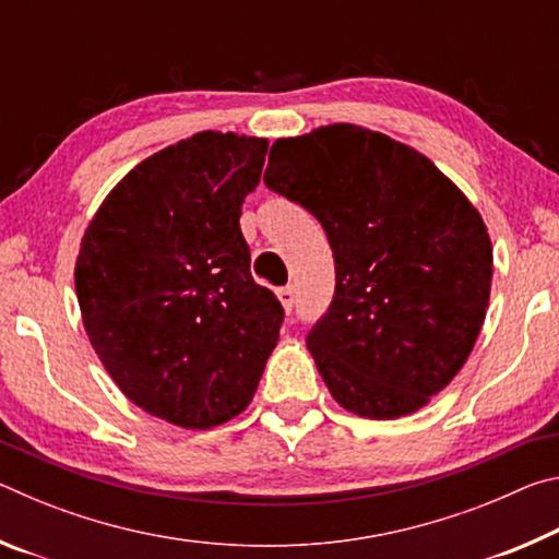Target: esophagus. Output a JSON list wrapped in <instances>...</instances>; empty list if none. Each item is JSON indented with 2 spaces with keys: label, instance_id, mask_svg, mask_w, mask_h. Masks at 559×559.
Masks as SVG:
<instances>
[{
  "label": "esophagus",
  "instance_id": "34e87169",
  "mask_svg": "<svg viewBox=\"0 0 559 559\" xmlns=\"http://www.w3.org/2000/svg\"><path fill=\"white\" fill-rule=\"evenodd\" d=\"M278 300H281V306L286 308V313H290L293 306H296V288H293V286L278 288Z\"/></svg>",
  "mask_w": 559,
  "mask_h": 559
}]
</instances>
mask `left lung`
<instances>
[{
  "mask_svg": "<svg viewBox=\"0 0 559 559\" xmlns=\"http://www.w3.org/2000/svg\"><path fill=\"white\" fill-rule=\"evenodd\" d=\"M263 182L306 206L333 249L335 296L308 333L333 400L367 419L419 412L486 320L484 216L427 155L353 122L276 140Z\"/></svg>",
  "mask_w": 559,
  "mask_h": 559,
  "instance_id": "1",
  "label": "left lung"
}]
</instances>
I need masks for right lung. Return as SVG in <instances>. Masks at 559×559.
Listing matches in <instances>:
<instances>
[{
    "label": "right lung",
    "instance_id": "add662e5",
    "mask_svg": "<svg viewBox=\"0 0 559 559\" xmlns=\"http://www.w3.org/2000/svg\"><path fill=\"white\" fill-rule=\"evenodd\" d=\"M269 140L204 130L150 155L88 222L75 259L86 335L140 409L212 429L251 404L283 308L251 278L239 216Z\"/></svg>",
    "mask_w": 559,
    "mask_h": 559
}]
</instances>
